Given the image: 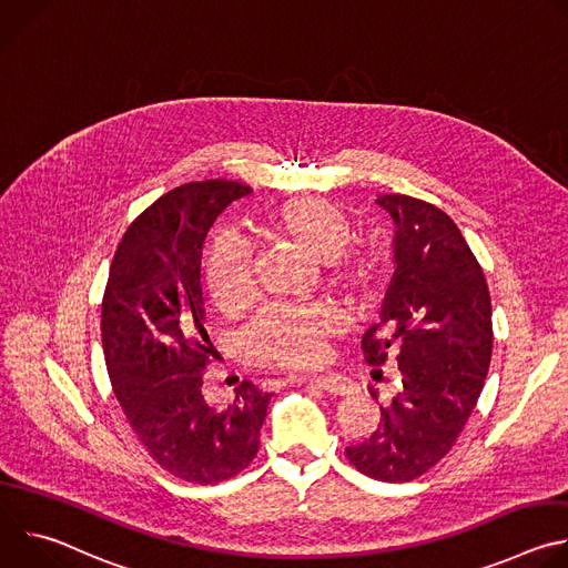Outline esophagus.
<instances>
[{"label": "esophagus", "mask_w": 568, "mask_h": 568, "mask_svg": "<svg viewBox=\"0 0 568 568\" xmlns=\"http://www.w3.org/2000/svg\"><path fill=\"white\" fill-rule=\"evenodd\" d=\"M314 382L318 388L326 390L328 395H348V382L344 377H337V375H326V377H314L310 379Z\"/></svg>", "instance_id": "obj_1"}]
</instances>
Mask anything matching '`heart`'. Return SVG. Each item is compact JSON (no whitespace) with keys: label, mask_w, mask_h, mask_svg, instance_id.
<instances>
[{"label":"heart","mask_w":568,"mask_h":568,"mask_svg":"<svg viewBox=\"0 0 568 568\" xmlns=\"http://www.w3.org/2000/svg\"><path fill=\"white\" fill-rule=\"evenodd\" d=\"M267 247L287 250L318 263V278L351 305L375 303L388 281V252L377 240H351L348 217L316 197H296L263 215L254 226ZM211 305L226 318L245 314L254 301L250 258L229 240H217L204 263ZM344 331V314L328 303L267 307L240 339L245 359L263 368H312L328 357Z\"/></svg>","instance_id":"heart-1"}]
</instances>
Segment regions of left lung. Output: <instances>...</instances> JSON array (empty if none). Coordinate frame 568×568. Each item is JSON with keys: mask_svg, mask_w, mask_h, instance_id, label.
<instances>
[{"mask_svg": "<svg viewBox=\"0 0 568 568\" xmlns=\"http://www.w3.org/2000/svg\"><path fill=\"white\" fill-rule=\"evenodd\" d=\"M377 206L395 224V272L362 348L371 366L393 355L402 384L379 407V427L346 456L371 478L402 483L432 469L471 416L493 357V303L447 213L399 193Z\"/></svg>", "mask_w": 568, "mask_h": 568, "instance_id": "obj_1", "label": "left lung"}]
</instances>
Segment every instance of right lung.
Wrapping results in <instances>:
<instances>
[{
    "label": "right lung",
    "mask_w": 568,
    "mask_h": 568,
    "mask_svg": "<svg viewBox=\"0 0 568 568\" xmlns=\"http://www.w3.org/2000/svg\"><path fill=\"white\" fill-rule=\"evenodd\" d=\"M250 193L206 180L161 195L123 233L101 307L105 364L132 432L166 471L202 485L254 460L272 397L247 379L222 412L202 395V245L215 217Z\"/></svg>",
    "instance_id": "add662e5"
}]
</instances>
